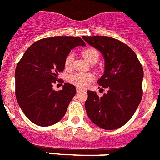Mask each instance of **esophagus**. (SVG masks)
Returning <instances> with one entry per match:
<instances>
[{"mask_svg": "<svg viewBox=\"0 0 160 160\" xmlns=\"http://www.w3.org/2000/svg\"><path fill=\"white\" fill-rule=\"evenodd\" d=\"M80 91H81V89H80V88H79V87H77V88H76V92H80Z\"/></svg>", "mask_w": 160, "mask_h": 160, "instance_id": "esophagus-1", "label": "esophagus"}]
</instances>
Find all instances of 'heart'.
I'll return each instance as SVG.
<instances>
[{
	"label": "heart",
	"instance_id": "1",
	"mask_svg": "<svg viewBox=\"0 0 160 160\" xmlns=\"http://www.w3.org/2000/svg\"><path fill=\"white\" fill-rule=\"evenodd\" d=\"M82 56L89 62L98 60L99 52L94 48H86L82 52ZM74 60V54L69 52L66 56L64 60L65 68H69ZM94 80V75L92 74H84V73H74L68 76V81L79 88H83L88 86Z\"/></svg>",
	"mask_w": 160,
	"mask_h": 160
}]
</instances>
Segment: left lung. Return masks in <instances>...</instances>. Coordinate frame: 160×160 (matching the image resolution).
I'll use <instances>...</instances> for the list:
<instances>
[{"label": "left lung", "mask_w": 160, "mask_h": 160, "mask_svg": "<svg viewBox=\"0 0 160 160\" xmlns=\"http://www.w3.org/2000/svg\"><path fill=\"white\" fill-rule=\"evenodd\" d=\"M84 41L102 54L104 73L98 80L108 93L98 97L87 91V115L96 125L114 130L128 122L142 97V66L136 53L121 41L108 36H83Z\"/></svg>", "instance_id": "left-lung-1"}]
</instances>
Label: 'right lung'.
Instances as JSON below:
<instances>
[{
    "instance_id": "right-lung-1",
    "label": "right lung",
    "mask_w": 160,
    "mask_h": 160,
    "mask_svg": "<svg viewBox=\"0 0 160 160\" xmlns=\"http://www.w3.org/2000/svg\"><path fill=\"white\" fill-rule=\"evenodd\" d=\"M86 43L80 37L55 36L36 41L27 49L15 70L18 103L26 117L40 126H49L62 119L76 93L74 85L65 83L61 91L52 89L66 56Z\"/></svg>"
}]
</instances>
